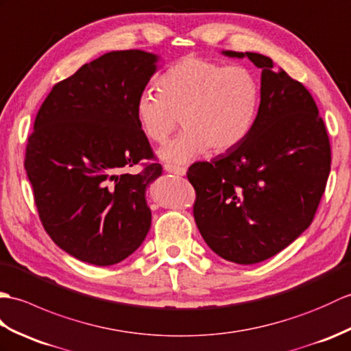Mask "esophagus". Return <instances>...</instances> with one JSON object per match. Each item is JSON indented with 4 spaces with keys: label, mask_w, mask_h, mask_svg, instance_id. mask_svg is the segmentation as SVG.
Wrapping results in <instances>:
<instances>
[{
    "label": "esophagus",
    "mask_w": 351,
    "mask_h": 351,
    "mask_svg": "<svg viewBox=\"0 0 351 351\" xmlns=\"http://www.w3.org/2000/svg\"><path fill=\"white\" fill-rule=\"evenodd\" d=\"M165 171H167V173L176 174V176H184V174H186V168L177 167V165H171V163H167V165H165Z\"/></svg>",
    "instance_id": "34e87169"
}]
</instances>
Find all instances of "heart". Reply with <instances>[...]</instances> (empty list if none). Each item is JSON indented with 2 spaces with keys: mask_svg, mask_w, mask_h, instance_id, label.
Wrapping results in <instances>:
<instances>
[{
  "mask_svg": "<svg viewBox=\"0 0 351 351\" xmlns=\"http://www.w3.org/2000/svg\"><path fill=\"white\" fill-rule=\"evenodd\" d=\"M159 90L139 93L135 115L145 136L163 143L180 123L184 129L159 150L165 162L184 163L210 147L234 149L252 130L261 85L251 69L186 57L163 72Z\"/></svg>",
  "mask_w": 351,
  "mask_h": 351,
  "instance_id": "b5f03b06",
  "label": "heart"
}]
</instances>
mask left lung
I'll use <instances>...</instances> for the list:
<instances>
[{
	"label": "left lung",
	"instance_id": "left-lung-1",
	"mask_svg": "<svg viewBox=\"0 0 351 351\" xmlns=\"http://www.w3.org/2000/svg\"><path fill=\"white\" fill-rule=\"evenodd\" d=\"M222 53L247 57L261 69V100L243 143L189 167L193 217L213 252L255 264L281 252L313 222L330 173V143L299 81L261 53Z\"/></svg>",
	"mask_w": 351,
	"mask_h": 351
}]
</instances>
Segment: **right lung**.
Here are the masks:
<instances>
[{"label":"right lung","mask_w":351,"mask_h":351,"mask_svg":"<svg viewBox=\"0 0 351 351\" xmlns=\"http://www.w3.org/2000/svg\"><path fill=\"white\" fill-rule=\"evenodd\" d=\"M158 56L112 51L56 84L28 136L25 171L43 228L75 258L111 266L141 246L152 225L145 189L162 174L135 115Z\"/></svg>","instance_id":"add662e5"}]
</instances>
